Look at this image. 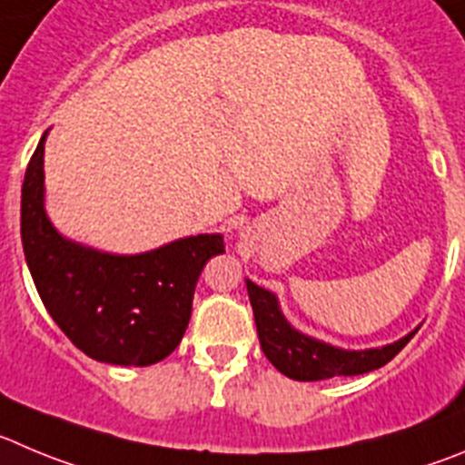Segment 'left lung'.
<instances>
[{
    "label": "left lung",
    "mask_w": 465,
    "mask_h": 465,
    "mask_svg": "<svg viewBox=\"0 0 465 465\" xmlns=\"http://www.w3.org/2000/svg\"><path fill=\"white\" fill-rule=\"evenodd\" d=\"M245 284L250 302H252L263 355L275 364L277 371L293 381H325L332 376H358L374 371L388 364L418 332L415 328L401 340L379 346V349H340L293 328L286 321L275 293L254 284L252 280H245Z\"/></svg>",
    "instance_id": "left-lung-1"
}]
</instances>
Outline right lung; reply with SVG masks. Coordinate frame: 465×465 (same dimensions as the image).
Returning a JSON list of instances; mask_svg holds the SVG:
<instances>
[{
    "label": "right lung",
    "mask_w": 465,
    "mask_h": 465,
    "mask_svg": "<svg viewBox=\"0 0 465 465\" xmlns=\"http://www.w3.org/2000/svg\"><path fill=\"white\" fill-rule=\"evenodd\" d=\"M47 130L27 164L20 202L25 259L43 305L89 358L149 367L167 358L188 328L199 275L224 252L223 233H197L140 254H112L71 241L45 211Z\"/></svg>",
    "instance_id": "obj_1"
}]
</instances>
